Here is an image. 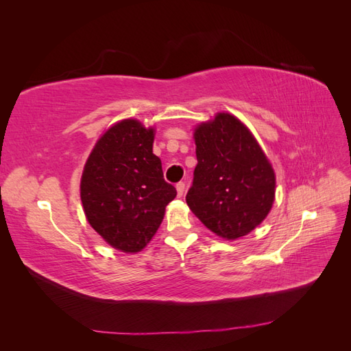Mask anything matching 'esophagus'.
I'll return each instance as SVG.
<instances>
[{
	"label": "esophagus",
	"instance_id": "esophagus-1",
	"mask_svg": "<svg viewBox=\"0 0 351 351\" xmlns=\"http://www.w3.org/2000/svg\"><path fill=\"white\" fill-rule=\"evenodd\" d=\"M184 187H186V184L183 183V182H180V183H177L176 184V189H177V196L180 197V196H183V193H184Z\"/></svg>",
	"mask_w": 351,
	"mask_h": 351
}]
</instances>
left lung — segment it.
Segmentation results:
<instances>
[{
  "label": "left lung",
  "instance_id": "obj_1",
  "mask_svg": "<svg viewBox=\"0 0 351 351\" xmlns=\"http://www.w3.org/2000/svg\"><path fill=\"white\" fill-rule=\"evenodd\" d=\"M197 165L186 202L217 236H246L274 204L275 174L256 139L234 115L221 112L195 130Z\"/></svg>",
  "mask_w": 351,
  "mask_h": 351
}]
</instances>
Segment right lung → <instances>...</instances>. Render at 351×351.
I'll use <instances>...</instances> for the list:
<instances>
[{"mask_svg": "<svg viewBox=\"0 0 351 351\" xmlns=\"http://www.w3.org/2000/svg\"><path fill=\"white\" fill-rule=\"evenodd\" d=\"M154 129L136 120L112 125L84 165L80 197L93 230L112 247L142 250L162 222L177 190L152 152Z\"/></svg>", "mask_w": 351, "mask_h": 351, "instance_id": "right-lung-1", "label": "right lung"}]
</instances>
